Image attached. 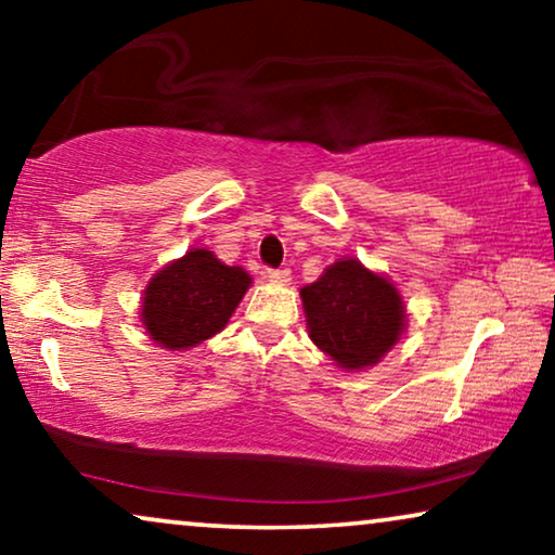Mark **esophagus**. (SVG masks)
Instances as JSON below:
<instances>
[{
  "label": "esophagus",
  "mask_w": 555,
  "mask_h": 555,
  "mask_svg": "<svg viewBox=\"0 0 555 555\" xmlns=\"http://www.w3.org/2000/svg\"><path fill=\"white\" fill-rule=\"evenodd\" d=\"M268 278L272 280V283H278V285H287L291 283V270L287 268H278V270H268Z\"/></svg>",
  "instance_id": "esophagus-1"
}]
</instances>
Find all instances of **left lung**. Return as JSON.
<instances>
[{"mask_svg": "<svg viewBox=\"0 0 555 555\" xmlns=\"http://www.w3.org/2000/svg\"><path fill=\"white\" fill-rule=\"evenodd\" d=\"M308 336L346 371L374 366L397 346L406 310L389 278L344 257L300 291Z\"/></svg>", "mask_w": 555, "mask_h": 555, "instance_id": "8db88e82", "label": "left lung"}]
</instances>
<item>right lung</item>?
Masks as SVG:
<instances>
[{"mask_svg": "<svg viewBox=\"0 0 555 555\" xmlns=\"http://www.w3.org/2000/svg\"><path fill=\"white\" fill-rule=\"evenodd\" d=\"M253 278L237 264H224L209 249H189L149 280L141 323L154 344L186 351L217 336L230 323Z\"/></svg>", "mask_w": 555, "mask_h": 555, "instance_id": "right-lung-1", "label": "right lung"}]
</instances>
